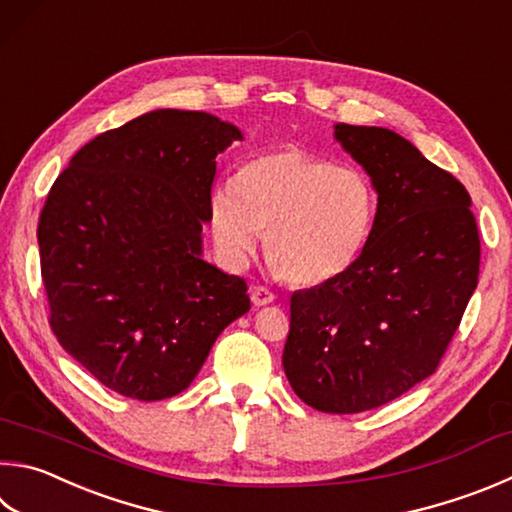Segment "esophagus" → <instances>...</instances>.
<instances>
[{"label": "esophagus", "instance_id": "esophagus-1", "mask_svg": "<svg viewBox=\"0 0 512 512\" xmlns=\"http://www.w3.org/2000/svg\"><path fill=\"white\" fill-rule=\"evenodd\" d=\"M250 300L255 306H266L275 300V293L268 286H253L250 288Z\"/></svg>", "mask_w": 512, "mask_h": 512}]
</instances>
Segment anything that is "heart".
I'll use <instances>...</instances> for the list:
<instances>
[{"instance_id":"obj_1","label":"heart","mask_w":512,"mask_h":512,"mask_svg":"<svg viewBox=\"0 0 512 512\" xmlns=\"http://www.w3.org/2000/svg\"><path fill=\"white\" fill-rule=\"evenodd\" d=\"M378 206L367 172L284 145L248 159L212 192L210 228L226 262L244 264L266 232L268 262L284 280L322 286L356 266Z\"/></svg>"}]
</instances>
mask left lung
<instances>
[{
  "mask_svg": "<svg viewBox=\"0 0 512 512\" xmlns=\"http://www.w3.org/2000/svg\"><path fill=\"white\" fill-rule=\"evenodd\" d=\"M376 183L374 235L336 282L291 295L284 374L318 412L358 414L432 376L477 288L481 244L470 194L383 127L336 125Z\"/></svg>",
  "mask_w": 512,
  "mask_h": 512,
  "instance_id": "obj_1",
  "label": "left lung"
}]
</instances>
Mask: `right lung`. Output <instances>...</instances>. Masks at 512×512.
Wrapping results in <instances>:
<instances>
[{
    "mask_svg": "<svg viewBox=\"0 0 512 512\" xmlns=\"http://www.w3.org/2000/svg\"><path fill=\"white\" fill-rule=\"evenodd\" d=\"M241 132L156 109L76 152L40 212L49 324L69 356L136 401L181 394L232 320L244 277L201 259L217 154Z\"/></svg>",
    "mask_w": 512,
    "mask_h": 512,
    "instance_id": "right-lung-1",
    "label": "right lung"
}]
</instances>
